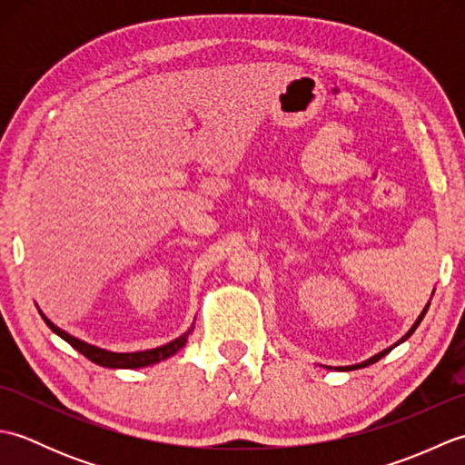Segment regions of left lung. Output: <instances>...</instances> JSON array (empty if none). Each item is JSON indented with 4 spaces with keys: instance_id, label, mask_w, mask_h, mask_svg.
Masks as SVG:
<instances>
[{
    "instance_id": "obj_1",
    "label": "left lung",
    "mask_w": 465,
    "mask_h": 465,
    "mask_svg": "<svg viewBox=\"0 0 465 465\" xmlns=\"http://www.w3.org/2000/svg\"><path fill=\"white\" fill-rule=\"evenodd\" d=\"M428 308H430V303L426 305V308H423V312L420 313V318L416 320V323H413L411 325V330L406 333V335H403V338L398 341V343H393L391 345V348H388V350H383V351H380V353H375L373 355V358H370V360H365V361H361V363H355V365H345V368H335V370H338V371H350V370H358V368H365V365H371V363H375V361H378V360H381L383 358V355L385 353H390L393 348H396V345H400L401 341H406L408 338H410V335L413 333V331H416V328H418V325H420V322L423 320V315H426V312H428Z\"/></svg>"
}]
</instances>
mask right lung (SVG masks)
Returning a JSON list of instances; mask_svg holds the SVG:
<instances>
[{"mask_svg":"<svg viewBox=\"0 0 465 465\" xmlns=\"http://www.w3.org/2000/svg\"><path fill=\"white\" fill-rule=\"evenodd\" d=\"M42 313V310H39ZM44 322L49 325V330L54 333H57L59 338L65 340L72 348H75L80 353H84L87 360H92L97 365H104V368H124V370H134V368H145V365H153L162 360H167L170 355H173L175 351H180L187 338H190L192 330H187L180 338H175L173 341L160 345V348H153V350H145V351H132V353H117V351H110V350H104V348H97V345L87 343L84 340H77L74 335H69L67 331L59 330L54 322H49L45 315L42 313Z\"/></svg>","mask_w":465,"mask_h":465,"instance_id":"right-lung-1","label":"right lung"}]
</instances>
